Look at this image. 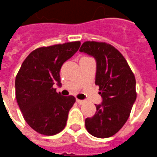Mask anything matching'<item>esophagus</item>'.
I'll return each instance as SVG.
<instances>
[{"label": "esophagus", "mask_w": 157, "mask_h": 157, "mask_svg": "<svg viewBox=\"0 0 157 157\" xmlns=\"http://www.w3.org/2000/svg\"><path fill=\"white\" fill-rule=\"evenodd\" d=\"M84 100H81V99H77V103H79V104H83V103H84Z\"/></svg>", "instance_id": "1"}]
</instances>
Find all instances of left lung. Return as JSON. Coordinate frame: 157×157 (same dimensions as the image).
<instances>
[{
  "label": "left lung",
  "mask_w": 157,
  "mask_h": 157,
  "mask_svg": "<svg viewBox=\"0 0 157 157\" xmlns=\"http://www.w3.org/2000/svg\"><path fill=\"white\" fill-rule=\"evenodd\" d=\"M80 52L95 58V83L103 99L100 104H95L94 116L85 119V126L94 137H111L126 123L136 101L135 77L122 54L111 45L88 41Z\"/></svg>",
  "instance_id": "obj_1"
}]
</instances>
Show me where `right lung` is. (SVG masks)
I'll list each match as a JSON object with an SVG mask.
<instances>
[{
    "label": "right lung",
    "instance_id": "add662e5",
    "mask_svg": "<svg viewBox=\"0 0 157 157\" xmlns=\"http://www.w3.org/2000/svg\"><path fill=\"white\" fill-rule=\"evenodd\" d=\"M80 42H72L33 50L16 75V97L24 118L38 133L55 135L65 128L76 99L56 92L61 85L60 69L79 50Z\"/></svg>",
    "mask_w": 157,
    "mask_h": 157
}]
</instances>
